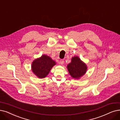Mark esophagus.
Returning <instances> with one entry per match:
<instances>
[{"instance_id": "1", "label": "esophagus", "mask_w": 120, "mask_h": 120, "mask_svg": "<svg viewBox=\"0 0 120 120\" xmlns=\"http://www.w3.org/2000/svg\"><path fill=\"white\" fill-rule=\"evenodd\" d=\"M64 64V60H60V64L61 65H63Z\"/></svg>"}]
</instances>
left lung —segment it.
Masks as SVG:
<instances>
[{"mask_svg":"<svg viewBox=\"0 0 120 120\" xmlns=\"http://www.w3.org/2000/svg\"><path fill=\"white\" fill-rule=\"evenodd\" d=\"M67 68L72 77L78 80L86 74L88 66L78 56H74L71 58V63L67 65Z\"/></svg>","mask_w":120,"mask_h":120,"instance_id":"8db88e82","label":"left lung"}]
</instances>
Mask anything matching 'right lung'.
Segmentation results:
<instances>
[{"mask_svg":"<svg viewBox=\"0 0 120 120\" xmlns=\"http://www.w3.org/2000/svg\"><path fill=\"white\" fill-rule=\"evenodd\" d=\"M56 64L55 60L46 55L35 59L31 64V70L38 78H44L49 74L52 67Z\"/></svg>","mask_w":120,"mask_h":120,"instance_id":"1","label":"right lung"}]
</instances>
